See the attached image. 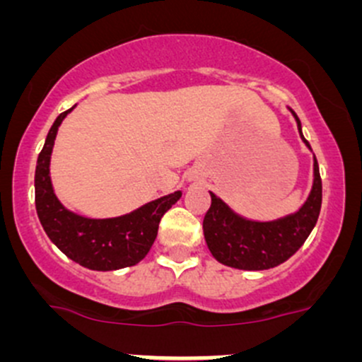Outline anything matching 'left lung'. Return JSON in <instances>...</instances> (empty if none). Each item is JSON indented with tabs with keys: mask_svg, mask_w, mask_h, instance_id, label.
Wrapping results in <instances>:
<instances>
[{
	"mask_svg": "<svg viewBox=\"0 0 362 362\" xmlns=\"http://www.w3.org/2000/svg\"><path fill=\"white\" fill-rule=\"evenodd\" d=\"M294 117L301 134V124L296 113ZM301 138L310 147L303 134ZM313 175L315 178L312 192L299 211L273 222L245 221L233 214L214 192H210L211 204L204 214L203 233L211 255L222 264L250 272L275 268L287 261L305 243L319 218L322 204V180L315 158Z\"/></svg>",
	"mask_w": 362,
	"mask_h": 362,
	"instance_id": "obj_1",
	"label": "left lung"
}]
</instances>
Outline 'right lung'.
<instances>
[{
  "mask_svg": "<svg viewBox=\"0 0 362 362\" xmlns=\"http://www.w3.org/2000/svg\"><path fill=\"white\" fill-rule=\"evenodd\" d=\"M71 110L57 117L36 160L35 203L40 222L57 249L83 268L108 272L136 264L151 250L160 218L180 199L182 192L168 194L115 218H86L68 211L54 194L49 164L57 127Z\"/></svg>",
  "mask_w": 362,
  "mask_h": 362,
  "instance_id": "1",
  "label": "right lung"
}]
</instances>
